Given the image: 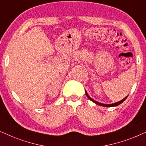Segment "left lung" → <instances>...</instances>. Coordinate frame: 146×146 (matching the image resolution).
<instances>
[{
	"instance_id": "left-lung-1",
	"label": "left lung",
	"mask_w": 146,
	"mask_h": 146,
	"mask_svg": "<svg viewBox=\"0 0 146 146\" xmlns=\"http://www.w3.org/2000/svg\"><path fill=\"white\" fill-rule=\"evenodd\" d=\"M85 94H86V96H87V98H88L89 100H90L91 102H93V103H95V104H96L97 105H99V106H104V107H113V106H119V104H121V103H123L124 101H125L126 99H127V96L126 97V98H125L123 99V100H122L121 101H119V102H117V103H115V104H101V103H99L98 102H96V101H95L94 100H93L92 98H91L90 97H89L88 96V94H87V93L85 91Z\"/></svg>"
}]
</instances>
